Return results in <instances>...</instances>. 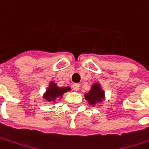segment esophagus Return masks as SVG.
<instances>
[{"label": "esophagus", "instance_id": "esophagus-1", "mask_svg": "<svg viewBox=\"0 0 149 149\" xmlns=\"http://www.w3.org/2000/svg\"><path fill=\"white\" fill-rule=\"evenodd\" d=\"M73 89H74L75 91H78L79 89V84H73Z\"/></svg>", "mask_w": 149, "mask_h": 149}]
</instances>
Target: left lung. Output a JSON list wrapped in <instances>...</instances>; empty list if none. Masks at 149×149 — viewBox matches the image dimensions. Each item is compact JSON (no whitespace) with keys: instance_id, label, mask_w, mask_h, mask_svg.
I'll list each match as a JSON object with an SVG mask.
<instances>
[{"instance_id":"obj_1","label":"left lung","mask_w":149,"mask_h":149,"mask_svg":"<svg viewBox=\"0 0 149 149\" xmlns=\"http://www.w3.org/2000/svg\"><path fill=\"white\" fill-rule=\"evenodd\" d=\"M84 99L88 101L89 105L95 106L105 100V92L103 89L101 84L95 82L91 84L89 92L84 94Z\"/></svg>"}]
</instances>
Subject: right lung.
Here are the masks:
<instances>
[{
  "label": "right lung",
  "mask_w": 149,
  "mask_h": 149,
  "mask_svg": "<svg viewBox=\"0 0 149 149\" xmlns=\"http://www.w3.org/2000/svg\"><path fill=\"white\" fill-rule=\"evenodd\" d=\"M70 90H71V88L70 86L60 87L57 85V84L54 83V81H49L48 83L47 88L42 95V98L49 104L54 103L58 100H61L63 95H65V93H67Z\"/></svg>",
  "instance_id": "obj_1"
}]
</instances>
